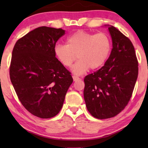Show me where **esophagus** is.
Wrapping results in <instances>:
<instances>
[{
  "instance_id": "obj_1",
  "label": "esophagus",
  "mask_w": 148,
  "mask_h": 148,
  "mask_svg": "<svg viewBox=\"0 0 148 148\" xmlns=\"http://www.w3.org/2000/svg\"><path fill=\"white\" fill-rule=\"evenodd\" d=\"M73 79L74 82H76V81L80 79L79 77H78L77 76H75V75H73Z\"/></svg>"
}]
</instances>
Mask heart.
<instances>
[{
  "label": "heart",
  "mask_w": 148,
  "mask_h": 148,
  "mask_svg": "<svg viewBox=\"0 0 148 148\" xmlns=\"http://www.w3.org/2000/svg\"><path fill=\"white\" fill-rule=\"evenodd\" d=\"M111 50V42L106 34H93L79 30L69 36L66 44H57L54 53L58 61L64 67L70 68L73 62L78 60L72 68L74 74L80 75L91 69L102 66L108 58Z\"/></svg>",
  "instance_id": "b5f03b06"
}]
</instances>
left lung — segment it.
<instances>
[{
  "instance_id": "left-lung-1",
  "label": "left lung",
  "mask_w": 148,
  "mask_h": 148,
  "mask_svg": "<svg viewBox=\"0 0 148 148\" xmlns=\"http://www.w3.org/2000/svg\"><path fill=\"white\" fill-rule=\"evenodd\" d=\"M110 55L102 68L85 77L84 96L87 109L95 118L106 119L119 114L128 104L138 76L134 46L114 26Z\"/></svg>"
}]
</instances>
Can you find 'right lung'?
Instances as JSON below:
<instances>
[{
	"label": "right lung",
	"instance_id": "right-lung-1",
	"mask_svg": "<svg viewBox=\"0 0 148 148\" xmlns=\"http://www.w3.org/2000/svg\"><path fill=\"white\" fill-rule=\"evenodd\" d=\"M64 32L61 28L39 27L18 40L12 52L10 79L18 98L26 110L41 119L60 112L73 81L54 53Z\"/></svg>",
	"mask_w": 148,
	"mask_h": 148
}]
</instances>
